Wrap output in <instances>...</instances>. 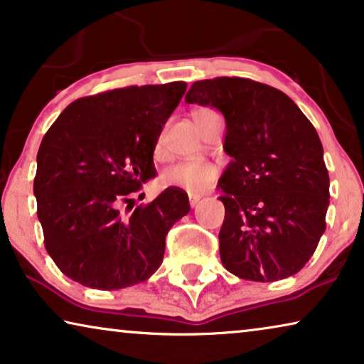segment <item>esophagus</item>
Here are the masks:
<instances>
[{"mask_svg": "<svg viewBox=\"0 0 364 364\" xmlns=\"http://www.w3.org/2000/svg\"><path fill=\"white\" fill-rule=\"evenodd\" d=\"M200 198H202V196H197V193H191V196H188V203H191V207H196L198 202H200Z\"/></svg>", "mask_w": 364, "mask_h": 364, "instance_id": "obj_1", "label": "esophagus"}]
</instances>
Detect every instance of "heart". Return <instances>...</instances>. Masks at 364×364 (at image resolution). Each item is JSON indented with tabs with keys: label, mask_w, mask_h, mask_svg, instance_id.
<instances>
[{
	"label": "heart",
	"mask_w": 364,
	"mask_h": 364,
	"mask_svg": "<svg viewBox=\"0 0 364 364\" xmlns=\"http://www.w3.org/2000/svg\"><path fill=\"white\" fill-rule=\"evenodd\" d=\"M198 112V111H197ZM217 177V167L210 162L186 161L168 167L162 176L167 187H178L183 191L197 193L207 188Z\"/></svg>",
	"instance_id": "b5f03b06"
}]
</instances>
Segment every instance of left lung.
Listing matches in <instances>:
<instances>
[{
  "label": "left lung",
  "mask_w": 364,
  "mask_h": 364,
  "mask_svg": "<svg viewBox=\"0 0 364 364\" xmlns=\"http://www.w3.org/2000/svg\"><path fill=\"white\" fill-rule=\"evenodd\" d=\"M186 102L225 117L232 161L218 181L223 267L252 282L295 275L315 253L330 205L316 129L285 92L245 77L193 82Z\"/></svg>",
  "instance_id": "8db88e82"
}]
</instances>
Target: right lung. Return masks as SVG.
I'll list each match as a JSON object with an SVG mask.
<instances>
[{"instance_id":"add662e5","label":"right lung","mask_w":364,"mask_h":364,"mask_svg":"<svg viewBox=\"0 0 364 364\" xmlns=\"http://www.w3.org/2000/svg\"><path fill=\"white\" fill-rule=\"evenodd\" d=\"M186 89L176 81L81 97L44 134L38 218L49 257L71 280L119 290L161 267L168 230L191 210L188 197L168 187L136 207L132 196L156 176L154 149Z\"/></svg>"}]
</instances>
